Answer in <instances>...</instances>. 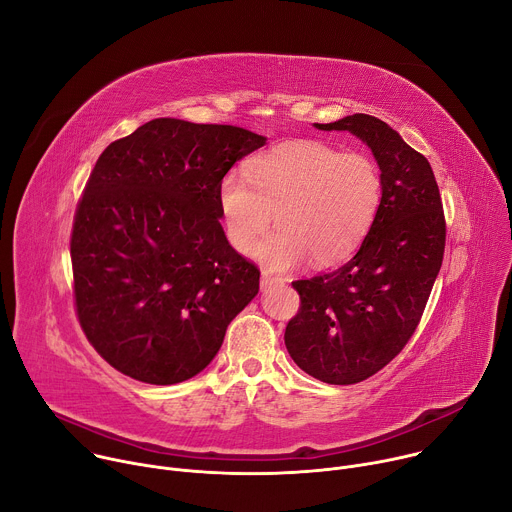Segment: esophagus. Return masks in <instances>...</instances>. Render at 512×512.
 Here are the masks:
<instances>
[{"instance_id": "obj_1", "label": "esophagus", "mask_w": 512, "mask_h": 512, "mask_svg": "<svg viewBox=\"0 0 512 512\" xmlns=\"http://www.w3.org/2000/svg\"><path fill=\"white\" fill-rule=\"evenodd\" d=\"M281 283H283V277H277V275H273L269 271L261 273V289H269V287L281 285Z\"/></svg>"}]
</instances>
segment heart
<instances>
[{"label": "heart", "mask_w": 512, "mask_h": 512, "mask_svg": "<svg viewBox=\"0 0 512 512\" xmlns=\"http://www.w3.org/2000/svg\"><path fill=\"white\" fill-rule=\"evenodd\" d=\"M383 200L377 162L322 141H291L255 158L247 178L231 172L218 186L229 241L241 253L269 229L255 257L287 269L310 257L314 265L346 259L369 235Z\"/></svg>", "instance_id": "obj_1"}]
</instances>
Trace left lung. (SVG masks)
I'll use <instances>...</instances> for the list:
<instances>
[{
  "mask_svg": "<svg viewBox=\"0 0 512 512\" xmlns=\"http://www.w3.org/2000/svg\"><path fill=\"white\" fill-rule=\"evenodd\" d=\"M314 127L350 131L369 145L383 200L350 261L291 283L302 306L283 338L310 377L354 385L379 373L413 336L444 261L446 221L429 162L385 121L354 113Z\"/></svg>",
  "mask_w": 512,
  "mask_h": 512,
  "instance_id": "obj_1",
  "label": "left lung"
}]
</instances>
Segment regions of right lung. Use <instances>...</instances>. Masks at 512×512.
Listing matches in <instances>:
<instances>
[{"label": "right lung", "mask_w": 512, "mask_h": 512, "mask_svg": "<svg viewBox=\"0 0 512 512\" xmlns=\"http://www.w3.org/2000/svg\"><path fill=\"white\" fill-rule=\"evenodd\" d=\"M267 137L162 117L97 160L70 237L83 332L119 373L174 385L204 371L259 269L221 227L218 186Z\"/></svg>", "instance_id": "add662e5"}]
</instances>
